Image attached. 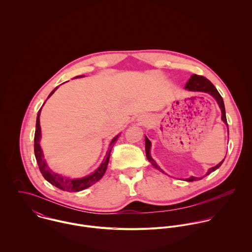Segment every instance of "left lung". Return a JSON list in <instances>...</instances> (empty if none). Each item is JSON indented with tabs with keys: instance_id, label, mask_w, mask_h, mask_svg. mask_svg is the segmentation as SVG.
I'll return each instance as SVG.
<instances>
[{
	"instance_id": "left-lung-1",
	"label": "left lung",
	"mask_w": 252,
	"mask_h": 252,
	"mask_svg": "<svg viewBox=\"0 0 252 252\" xmlns=\"http://www.w3.org/2000/svg\"><path fill=\"white\" fill-rule=\"evenodd\" d=\"M185 89H187V90H189V91H193V92H204V93H208V94H210L211 96H213V97L216 99V101L217 102L219 108L221 109V113H222L221 119H222V121H223V122L227 125V127H228L223 99H222V97L220 96V94L218 93V91L216 90L215 85H214L208 78H206V77H204V76H202V75L192 74L191 77L189 78V80L187 81L186 85H185ZM144 141H145V153H146V158H147V160L153 165L154 168H156V169L159 170L160 172L164 173V171L156 164V162L154 161V159H153V158L151 157V155H150L151 143H150V141L147 139L146 136H145V140H144ZM223 161H224V159H223L219 164H217L216 166H215V167L209 169V171H208V173L205 175V177L208 176V175H210L211 173L215 172L216 170H217V169L222 165ZM164 174H165V173H164ZM201 179H202V178L190 177L189 179H186L185 180H186V181H194V180H201Z\"/></svg>"
}]
</instances>
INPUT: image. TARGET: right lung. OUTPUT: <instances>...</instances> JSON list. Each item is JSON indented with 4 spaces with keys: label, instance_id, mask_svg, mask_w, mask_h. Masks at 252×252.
<instances>
[{
    "label": "right lung",
    "instance_id": "obj_1",
    "mask_svg": "<svg viewBox=\"0 0 252 252\" xmlns=\"http://www.w3.org/2000/svg\"><path fill=\"white\" fill-rule=\"evenodd\" d=\"M84 75H78L75 76L74 78L77 77H83ZM58 87H56L54 90H52V92L49 94V96L47 97V99L56 91ZM46 99V100H47ZM45 104V102H44ZM43 104V105H44ZM42 105V106H43ZM40 111L41 108L38 110L37 112V116H36V132H35V144H34V150H35V156H36V163L38 165L39 171L42 175V177L47 180L49 183H51L52 185H54L55 187L63 190V191H67V192H78L81 190H84L88 187H90L91 185H93L94 183H96L97 181L101 180L103 178V176L105 175L107 168H108V161H109V155L111 152V149L113 147V144L116 142L117 138L119 137V135H117L116 137H114L110 144L108 146V151L107 154L104 158V160L102 161L101 165L99 166V168L92 174L84 177V178H80V179H71L68 178L66 176H62L58 173L53 172L48 165L46 164V161L44 159L43 153H42V149L39 145V142H40V138H41V131H40V125H39V115H40Z\"/></svg>",
    "mask_w": 252,
    "mask_h": 252
}]
</instances>
